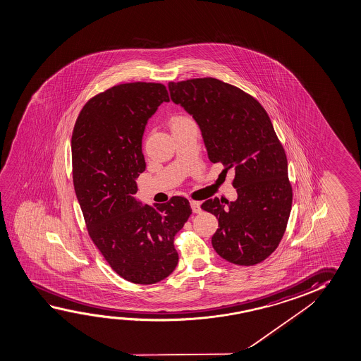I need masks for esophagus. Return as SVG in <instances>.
Returning <instances> with one entry per match:
<instances>
[{
	"label": "esophagus",
	"instance_id": "esophagus-1",
	"mask_svg": "<svg viewBox=\"0 0 361 361\" xmlns=\"http://www.w3.org/2000/svg\"><path fill=\"white\" fill-rule=\"evenodd\" d=\"M190 208H192V211L195 213H200V202H197V200H190Z\"/></svg>",
	"mask_w": 361,
	"mask_h": 361
}]
</instances>
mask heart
<instances>
[{
	"label": "heart",
	"instance_id": "b5f03b06",
	"mask_svg": "<svg viewBox=\"0 0 361 361\" xmlns=\"http://www.w3.org/2000/svg\"><path fill=\"white\" fill-rule=\"evenodd\" d=\"M187 121L185 118H182V116H177V118H173L172 121H171V126H174V124H178V123H180V121Z\"/></svg>",
	"mask_w": 361,
	"mask_h": 361
}]
</instances>
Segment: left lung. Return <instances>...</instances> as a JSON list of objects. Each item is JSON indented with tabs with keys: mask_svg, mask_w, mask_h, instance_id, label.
Masks as SVG:
<instances>
[{
	"mask_svg": "<svg viewBox=\"0 0 361 361\" xmlns=\"http://www.w3.org/2000/svg\"><path fill=\"white\" fill-rule=\"evenodd\" d=\"M168 87L200 126L209 161L235 174V202L211 198L200 206L218 219L214 251L231 264L262 262L280 245L292 206L286 154L269 114L255 97L213 78Z\"/></svg>",
	"mask_w": 361,
	"mask_h": 361,
	"instance_id": "left-lung-1",
	"label": "left lung"
}]
</instances>
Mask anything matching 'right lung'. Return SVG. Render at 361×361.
I'll list each match as a JSON object with an SVG mask.
<instances>
[{"label": "right lung", "mask_w": 361, "mask_h": 361, "mask_svg": "<svg viewBox=\"0 0 361 361\" xmlns=\"http://www.w3.org/2000/svg\"><path fill=\"white\" fill-rule=\"evenodd\" d=\"M164 102L163 84L113 86L84 105L71 137L75 193L89 235L118 275L139 285L176 269L174 235L192 214L184 197L154 206L135 198L145 171L144 129Z\"/></svg>", "instance_id": "obj_1"}]
</instances>
